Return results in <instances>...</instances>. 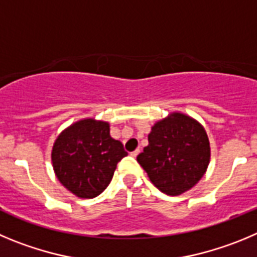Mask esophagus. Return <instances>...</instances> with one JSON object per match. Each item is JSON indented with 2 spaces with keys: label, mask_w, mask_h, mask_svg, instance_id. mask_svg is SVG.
Segmentation results:
<instances>
[{
  "label": "esophagus",
  "mask_w": 257,
  "mask_h": 257,
  "mask_svg": "<svg viewBox=\"0 0 257 257\" xmlns=\"http://www.w3.org/2000/svg\"><path fill=\"white\" fill-rule=\"evenodd\" d=\"M138 153H140V150L137 148V150H134L133 152H131V156L132 157H137V156H138Z\"/></svg>",
  "instance_id": "1"
}]
</instances>
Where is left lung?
I'll return each mask as SVG.
<instances>
[{
    "instance_id": "left-lung-1",
    "label": "left lung",
    "mask_w": 257,
    "mask_h": 257,
    "mask_svg": "<svg viewBox=\"0 0 257 257\" xmlns=\"http://www.w3.org/2000/svg\"><path fill=\"white\" fill-rule=\"evenodd\" d=\"M209 158L204 128L193 117L174 112L152 126L148 146L137 156V161L158 190L180 195L203 177Z\"/></svg>"
}]
</instances>
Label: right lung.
Here are the masks:
<instances>
[{"label": "right lung", "mask_w": 257, "mask_h": 257, "mask_svg": "<svg viewBox=\"0 0 257 257\" xmlns=\"http://www.w3.org/2000/svg\"><path fill=\"white\" fill-rule=\"evenodd\" d=\"M128 153L110 137L109 124L85 119L62 132L53 146L52 162L64 188L92 199L110 184L117 162Z\"/></svg>", "instance_id": "add662e5"}]
</instances>
